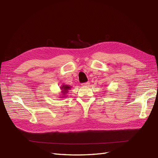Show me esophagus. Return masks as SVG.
<instances>
[{
    "label": "esophagus",
    "mask_w": 158,
    "mask_h": 158,
    "mask_svg": "<svg viewBox=\"0 0 158 158\" xmlns=\"http://www.w3.org/2000/svg\"><path fill=\"white\" fill-rule=\"evenodd\" d=\"M89 85V82H84V83L82 84V86H88Z\"/></svg>",
    "instance_id": "esophagus-1"
}]
</instances>
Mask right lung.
<instances>
[{"label":"right lung","instance_id":"add662e5","mask_svg":"<svg viewBox=\"0 0 158 158\" xmlns=\"http://www.w3.org/2000/svg\"><path fill=\"white\" fill-rule=\"evenodd\" d=\"M61 88H62L61 89H63V90L64 91L63 94H66V92H67L68 89L70 88V87L69 86V85H63V87H61Z\"/></svg>","mask_w":158,"mask_h":158}]
</instances>
